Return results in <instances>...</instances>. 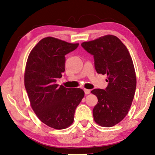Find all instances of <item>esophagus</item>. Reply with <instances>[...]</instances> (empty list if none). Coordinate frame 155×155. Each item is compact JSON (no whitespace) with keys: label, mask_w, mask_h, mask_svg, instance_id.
<instances>
[{"label":"esophagus","mask_w":155,"mask_h":155,"mask_svg":"<svg viewBox=\"0 0 155 155\" xmlns=\"http://www.w3.org/2000/svg\"><path fill=\"white\" fill-rule=\"evenodd\" d=\"M84 91H85V94H89L90 92H91V91H90L89 89H84Z\"/></svg>","instance_id":"obj_1"}]
</instances>
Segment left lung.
<instances>
[{
  "label": "left lung",
  "mask_w": 155,
  "mask_h": 155,
  "mask_svg": "<svg viewBox=\"0 0 155 155\" xmlns=\"http://www.w3.org/2000/svg\"><path fill=\"white\" fill-rule=\"evenodd\" d=\"M81 45L94 55L98 74L107 75L106 88L91 91L98 100L93 115L97 124L110 127L124 119L133 102L136 88L133 61L127 48L114 35L83 42Z\"/></svg>",
  "instance_id": "obj_1"
}]
</instances>
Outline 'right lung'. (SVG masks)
<instances>
[{
    "label": "right lung",
    "instance_id": "add662e5",
    "mask_svg": "<svg viewBox=\"0 0 155 155\" xmlns=\"http://www.w3.org/2000/svg\"><path fill=\"white\" fill-rule=\"evenodd\" d=\"M78 45L48 36L36 45L27 60L24 85L30 106L41 122L55 129L72 124L75 110L85 95L80 88L56 84L65 71V55Z\"/></svg>",
    "mask_w": 155,
    "mask_h": 155
}]
</instances>
